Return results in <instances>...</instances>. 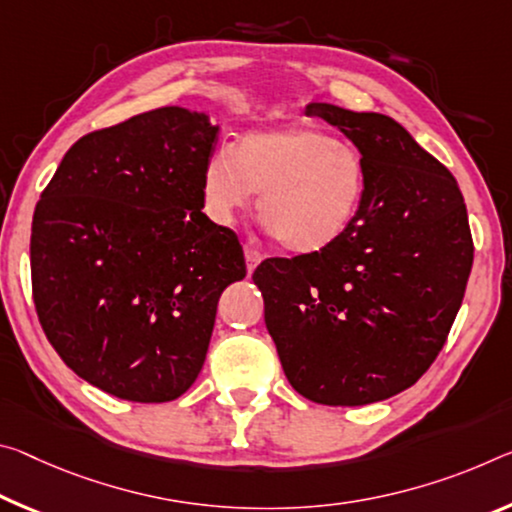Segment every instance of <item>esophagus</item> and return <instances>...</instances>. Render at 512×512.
I'll return each instance as SVG.
<instances>
[{
    "label": "esophagus",
    "instance_id": "obj_1",
    "mask_svg": "<svg viewBox=\"0 0 512 512\" xmlns=\"http://www.w3.org/2000/svg\"><path fill=\"white\" fill-rule=\"evenodd\" d=\"M243 255H246L248 273H250V271H255V269H257V264L262 262V259H264V255L259 253V250H255L253 246H246V248H243Z\"/></svg>",
    "mask_w": 512,
    "mask_h": 512
}]
</instances>
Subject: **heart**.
<instances>
[{
	"label": "heart",
	"mask_w": 512,
	"mask_h": 512,
	"mask_svg": "<svg viewBox=\"0 0 512 512\" xmlns=\"http://www.w3.org/2000/svg\"><path fill=\"white\" fill-rule=\"evenodd\" d=\"M259 193V216L289 253L330 248L358 218L367 196V164L358 148L307 125L253 129L207 159V214L230 225Z\"/></svg>",
	"instance_id": "1"
}]
</instances>
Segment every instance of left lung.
Returning <instances> with one entry per match:
<instances>
[{"instance_id": "obj_1", "label": "left lung", "mask_w": 512, "mask_h": 512, "mask_svg": "<svg viewBox=\"0 0 512 512\" xmlns=\"http://www.w3.org/2000/svg\"><path fill=\"white\" fill-rule=\"evenodd\" d=\"M367 164V196L342 239L264 259L253 282L285 376L321 405L403 392L442 351L474 262L456 177L394 118L310 102Z\"/></svg>"}]
</instances>
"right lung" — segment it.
Wrapping results in <instances>:
<instances>
[{"mask_svg":"<svg viewBox=\"0 0 512 512\" xmlns=\"http://www.w3.org/2000/svg\"><path fill=\"white\" fill-rule=\"evenodd\" d=\"M218 136L205 111L161 107L66 152L31 223V285L47 339L86 383L139 403L196 383L241 243L202 214Z\"/></svg>","mask_w":512,"mask_h":512,"instance_id":"obj_1","label":"right lung"}]
</instances>
